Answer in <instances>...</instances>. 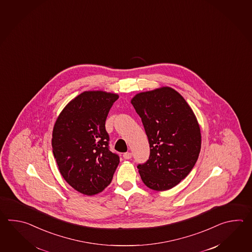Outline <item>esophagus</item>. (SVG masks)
<instances>
[{
	"instance_id": "obj_1",
	"label": "esophagus",
	"mask_w": 252,
	"mask_h": 252,
	"mask_svg": "<svg viewBox=\"0 0 252 252\" xmlns=\"http://www.w3.org/2000/svg\"><path fill=\"white\" fill-rule=\"evenodd\" d=\"M132 158V154L130 152H126L124 154V158L125 159H130Z\"/></svg>"
}]
</instances>
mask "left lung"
Returning <instances> with one entry per match:
<instances>
[{"label":"left lung","instance_id":"1","mask_svg":"<svg viewBox=\"0 0 252 252\" xmlns=\"http://www.w3.org/2000/svg\"><path fill=\"white\" fill-rule=\"evenodd\" d=\"M150 143L139 175L152 190L165 191L188 177L201 150V132L192 109L170 87L136 94L131 100Z\"/></svg>","mask_w":252,"mask_h":252}]
</instances>
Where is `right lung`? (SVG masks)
<instances>
[{
	"instance_id": "add662e5",
	"label": "right lung",
	"mask_w": 252,
	"mask_h": 252,
	"mask_svg": "<svg viewBox=\"0 0 252 252\" xmlns=\"http://www.w3.org/2000/svg\"><path fill=\"white\" fill-rule=\"evenodd\" d=\"M119 96L84 92L64 108L53 128L52 149L60 174L86 195L102 192L112 182L120 157L109 149L105 122Z\"/></svg>"
}]
</instances>
